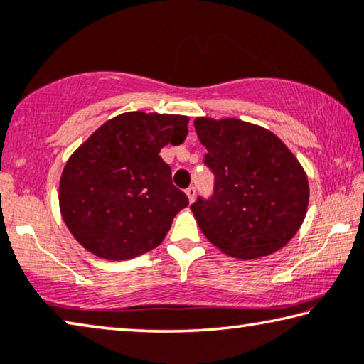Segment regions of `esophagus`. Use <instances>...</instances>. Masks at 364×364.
Returning a JSON list of instances; mask_svg holds the SVG:
<instances>
[{
  "mask_svg": "<svg viewBox=\"0 0 364 364\" xmlns=\"http://www.w3.org/2000/svg\"><path fill=\"white\" fill-rule=\"evenodd\" d=\"M186 194H188L189 203H194V199H196V188H194V186H189V188L186 189Z\"/></svg>",
  "mask_w": 364,
  "mask_h": 364,
  "instance_id": "esophagus-1",
  "label": "esophagus"
}]
</instances>
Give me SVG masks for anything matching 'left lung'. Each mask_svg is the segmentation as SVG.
<instances>
[{"mask_svg": "<svg viewBox=\"0 0 364 364\" xmlns=\"http://www.w3.org/2000/svg\"><path fill=\"white\" fill-rule=\"evenodd\" d=\"M213 173L210 198L191 205L213 246L238 259L279 251L301 227L309 186L303 166L274 132L245 121L196 118Z\"/></svg>", "mask_w": 364, "mask_h": 364, "instance_id": "obj_1", "label": "left lung"}]
</instances>
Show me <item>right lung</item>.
<instances>
[{
  "label": "right lung",
  "mask_w": 364,
  "mask_h": 364,
  "mask_svg": "<svg viewBox=\"0 0 364 364\" xmlns=\"http://www.w3.org/2000/svg\"><path fill=\"white\" fill-rule=\"evenodd\" d=\"M188 117L131 112L107 121L63 170L60 209L85 250L109 261L144 255L164 241L189 204L160 157L188 136Z\"/></svg>",
  "instance_id": "right-lung-1"
}]
</instances>
